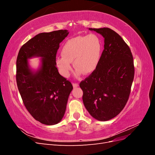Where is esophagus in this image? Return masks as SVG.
Wrapping results in <instances>:
<instances>
[{"label":"esophagus","mask_w":155,"mask_h":155,"mask_svg":"<svg viewBox=\"0 0 155 155\" xmlns=\"http://www.w3.org/2000/svg\"><path fill=\"white\" fill-rule=\"evenodd\" d=\"M72 85H73V87H74V88H76V87H78L79 85H78V83H73Z\"/></svg>","instance_id":"34e87169"}]
</instances>
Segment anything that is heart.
<instances>
[{"label":"heart","instance_id":"heart-1","mask_svg":"<svg viewBox=\"0 0 155 155\" xmlns=\"http://www.w3.org/2000/svg\"><path fill=\"white\" fill-rule=\"evenodd\" d=\"M102 50V41L95 34L72 37L64 44L61 50L62 55L56 58V66L61 74L65 78L70 76L72 61L76 68L75 76L79 77L83 72L91 74L100 62Z\"/></svg>","mask_w":155,"mask_h":155}]
</instances>
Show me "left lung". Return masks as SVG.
Segmentation results:
<instances>
[{"mask_svg":"<svg viewBox=\"0 0 155 155\" xmlns=\"http://www.w3.org/2000/svg\"><path fill=\"white\" fill-rule=\"evenodd\" d=\"M104 38V50L96 69L79 86L83 101L94 118L108 121L123 110L134 79L132 53L123 39L109 28H88Z\"/></svg>","mask_w":155,"mask_h":155,"instance_id":"obj_1","label":"left lung"}]
</instances>
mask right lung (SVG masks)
<instances>
[{"label":"right lung","mask_w":155,"mask_h":155,"mask_svg":"<svg viewBox=\"0 0 155 155\" xmlns=\"http://www.w3.org/2000/svg\"><path fill=\"white\" fill-rule=\"evenodd\" d=\"M68 34L67 30H60L37 34L22 46L17 58L16 80L23 103L36 120L47 125L61 121L73 89L55 64L59 44ZM33 57L41 58L37 70L28 62Z\"/></svg>","instance_id":"right-lung-1"}]
</instances>
